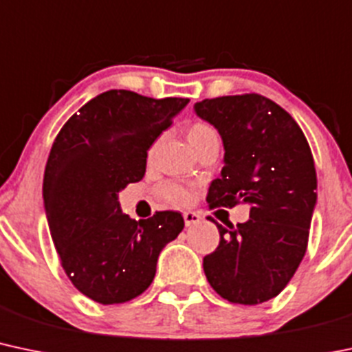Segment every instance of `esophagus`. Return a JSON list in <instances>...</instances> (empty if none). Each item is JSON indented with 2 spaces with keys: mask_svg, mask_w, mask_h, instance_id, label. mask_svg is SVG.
Instances as JSON below:
<instances>
[{
  "mask_svg": "<svg viewBox=\"0 0 352 352\" xmlns=\"http://www.w3.org/2000/svg\"><path fill=\"white\" fill-rule=\"evenodd\" d=\"M200 215L197 214V212H184V220H185V226L187 227H192V226H197V223L200 222Z\"/></svg>",
  "mask_w": 352,
  "mask_h": 352,
  "instance_id": "34e87169",
  "label": "esophagus"
}]
</instances>
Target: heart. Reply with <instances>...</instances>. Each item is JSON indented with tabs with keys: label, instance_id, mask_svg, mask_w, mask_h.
Returning a JSON list of instances; mask_svg holds the SVG:
<instances>
[{
	"label": "heart",
	"instance_id": "obj_1",
	"mask_svg": "<svg viewBox=\"0 0 352 352\" xmlns=\"http://www.w3.org/2000/svg\"><path fill=\"white\" fill-rule=\"evenodd\" d=\"M210 137H217V133H215V130L212 129L208 123H204V122L192 123L187 130V140L192 148H194L195 145H199L200 142L207 140V138ZM162 192H164L165 199L173 204H187L188 200H190V194H188L184 187H180V185L177 184H167Z\"/></svg>",
	"mask_w": 352,
	"mask_h": 352
}]
</instances>
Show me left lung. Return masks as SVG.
Returning a JSON list of instances; mask_svg holds the SVG:
<instances>
[{
    "label": "left lung",
    "mask_w": 352,
    "mask_h": 352,
    "mask_svg": "<svg viewBox=\"0 0 352 352\" xmlns=\"http://www.w3.org/2000/svg\"><path fill=\"white\" fill-rule=\"evenodd\" d=\"M223 144V168L208 187L214 207L247 204L244 223L223 226L219 247L204 257L214 291L229 302H265L299 267L318 202L314 158L296 120L257 94L219 96L194 105Z\"/></svg>",
    "instance_id": "1"
}]
</instances>
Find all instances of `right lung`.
Segmentation results:
<instances>
[{
    "mask_svg": "<svg viewBox=\"0 0 352 352\" xmlns=\"http://www.w3.org/2000/svg\"><path fill=\"white\" fill-rule=\"evenodd\" d=\"M188 102L108 90L85 103L52 146L43 179L50 234L68 279L95 302L140 296L162 249L182 232L179 212L130 219L118 192L144 179L146 152Z\"/></svg>",
    "mask_w": 352,
    "mask_h": 352,
    "instance_id": "obj_1",
    "label": "right lung"
}]
</instances>
